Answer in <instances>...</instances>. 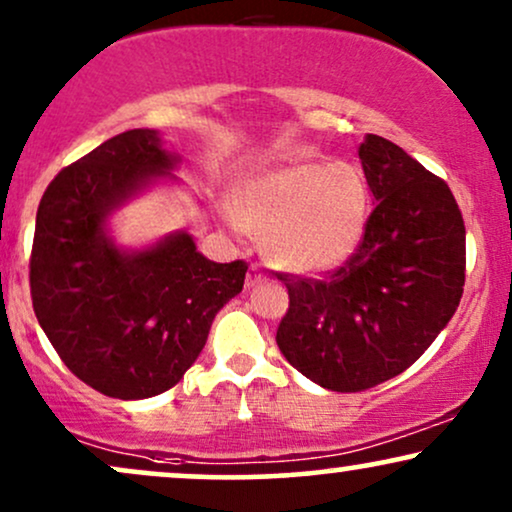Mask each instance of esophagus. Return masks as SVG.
Here are the masks:
<instances>
[{
  "label": "esophagus",
  "instance_id": "obj_1",
  "mask_svg": "<svg viewBox=\"0 0 512 512\" xmlns=\"http://www.w3.org/2000/svg\"><path fill=\"white\" fill-rule=\"evenodd\" d=\"M267 281V276L262 274L260 269L257 267H250V271H248V278H245V288H255V286H260V283H264Z\"/></svg>",
  "mask_w": 512,
  "mask_h": 512
}]
</instances>
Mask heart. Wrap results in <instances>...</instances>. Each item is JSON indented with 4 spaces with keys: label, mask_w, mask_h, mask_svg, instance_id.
Returning a JSON list of instances; mask_svg holds the SVG:
<instances>
[{
    "label": "heart",
    "mask_w": 512,
    "mask_h": 512,
    "mask_svg": "<svg viewBox=\"0 0 512 512\" xmlns=\"http://www.w3.org/2000/svg\"><path fill=\"white\" fill-rule=\"evenodd\" d=\"M368 205L364 174L340 160L260 167L243 174L229 198L238 229L262 238L264 260L295 276L345 264L364 236Z\"/></svg>",
    "instance_id": "1"
}]
</instances>
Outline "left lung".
I'll list each match as a JSON object with an SVG mask.
<instances>
[{"label": "left lung", "instance_id": "1", "mask_svg": "<svg viewBox=\"0 0 512 512\" xmlns=\"http://www.w3.org/2000/svg\"><path fill=\"white\" fill-rule=\"evenodd\" d=\"M375 210L352 260L326 281L283 278L281 354L323 390L359 392L406 371L454 316L465 283V226L454 193L404 148L359 146Z\"/></svg>", "mask_w": 512, "mask_h": 512}]
</instances>
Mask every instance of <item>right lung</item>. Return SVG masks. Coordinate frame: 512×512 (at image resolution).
Masks as SVG:
<instances>
[{"label": "right lung", "mask_w": 512, "mask_h": 512, "mask_svg": "<svg viewBox=\"0 0 512 512\" xmlns=\"http://www.w3.org/2000/svg\"><path fill=\"white\" fill-rule=\"evenodd\" d=\"M179 163L158 129H129L58 172L40 200L35 316L63 364L106 397L148 399L177 385L243 290L248 264L208 260L189 231L141 248L115 238V212L179 184Z\"/></svg>", "instance_id": "1"}]
</instances>
